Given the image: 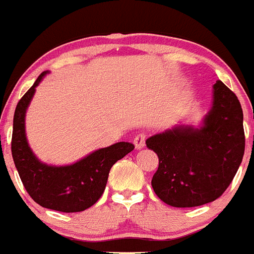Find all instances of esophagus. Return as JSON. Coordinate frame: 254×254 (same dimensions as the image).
<instances>
[{
    "instance_id": "esophagus-1",
    "label": "esophagus",
    "mask_w": 254,
    "mask_h": 254,
    "mask_svg": "<svg viewBox=\"0 0 254 254\" xmlns=\"http://www.w3.org/2000/svg\"><path fill=\"white\" fill-rule=\"evenodd\" d=\"M145 140H146V136H145L143 133H138L133 140V143H134V146H136V149L140 150V149H142V147H145Z\"/></svg>"
}]
</instances>
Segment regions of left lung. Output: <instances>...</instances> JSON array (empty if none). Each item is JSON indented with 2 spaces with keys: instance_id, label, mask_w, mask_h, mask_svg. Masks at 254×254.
Here are the masks:
<instances>
[{
  "instance_id": "left-lung-1",
  "label": "left lung",
  "mask_w": 254,
  "mask_h": 254,
  "mask_svg": "<svg viewBox=\"0 0 254 254\" xmlns=\"http://www.w3.org/2000/svg\"><path fill=\"white\" fill-rule=\"evenodd\" d=\"M146 146L159 158L151 186L163 202L173 207L212 202L232 183L243 159L241 103L219 80L212 86V105L198 127L176 126L147 138Z\"/></svg>"
}]
</instances>
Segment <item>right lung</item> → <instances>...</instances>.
I'll use <instances>...</instances> for the list:
<instances>
[{"label": "right lung", "mask_w": 254, "mask_h": 254, "mask_svg": "<svg viewBox=\"0 0 254 254\" xmlns=\"http://www.w3.org/2000/svg\"><path fill=\"white\" fill-rule=\"evenodd\" d=\"M49 71L40 73L34 85L17 103L13 114L11 152L22 185L35 202L49 210L80 212L102 197L109 170L131 152V142H117L95 150L69 165H48L35 156L25 133V114L35 89Z\"/></svg>", "instance_id": "add662e5"}]
</instances>
